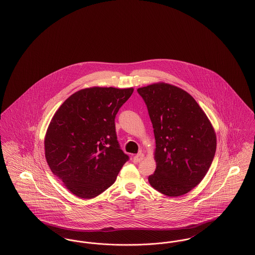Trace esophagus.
Returning <instances> with one entry per match:
<instances>
[{
    "label": "esophagus",
    "mask_w": 255,
    "mask_h": 255,
    "mask_svg": "<svg viewBox=\"0 0 255 255\" xmlns=\"http://www.w3.org/2000/svg\"><path fill=\"white\" fill-rule=\"evenodd\" d=\"M143 158H144V155L142 153H139V154L133 156V161L134 162H140Z\"/></svg>",
    "instance_id": "obj_1"
}]
</instances>
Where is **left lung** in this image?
I'll return each mask as SVG.
<instances>
[{
    "mask_svg": "<svg viewBox=\"0 0 255 255\" xmlns=\"http://www.w3.org/2000/svg\"><path fill=\"white\" fill-rule=\"evenodd\" d=\"M145 101L156 139L155 173L149 183L168 197L188 193L209 169L216 133L206 113L187 92L164 82L137 89Z\"/></svg>",
    "mask_w": 255,
    "mask_h": 255,
    "instance_id": "8db88e82",
    "label": "left lung"
}]
</instances>
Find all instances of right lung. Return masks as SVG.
<instances>
[{"label": "right lung", "instance_id": "right-lung-1", "mask_svg": "<svg viewBox=\"0 0 255 255\" xmlns=\"http://www.w3.org/2000/svg\"><path fill=\"white\" fill-rule=\"evenodd\" d=\"M133 88L92 87L68 97L49 122L45 156L69 191L93 199L110 187L129 157L117 139L115 119Z\"/></svg>", "mask_w": 255, "mask_h": 255}]
</instances>
